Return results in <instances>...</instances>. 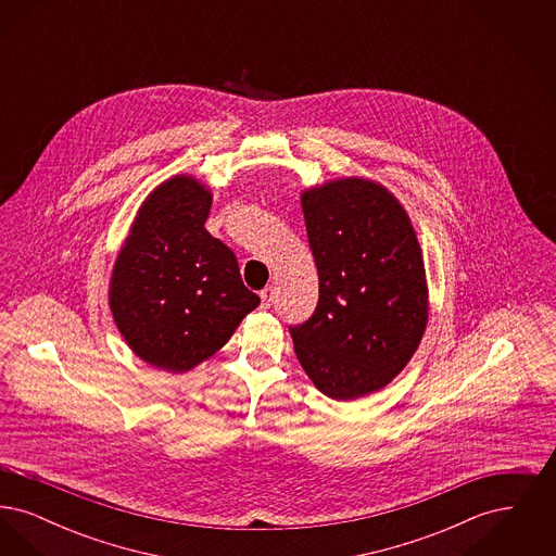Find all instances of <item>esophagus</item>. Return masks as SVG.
<instances>
[{"instance_id": "34e87169", "label": "esophagus", "mask_w": 556, "mask_h": 556, "mask_svg": "<svg viewBox=\"0 0 556 556\" xmlns=\"http://www.w3.org/2000/svg\"><path fill=\"white\" fill-rule=\"evenodd\" d=\"M273 298H275V288H273V286H266L265 290L261 291V300H263L261 308H270Z\"/></svg>"}]
</instances>
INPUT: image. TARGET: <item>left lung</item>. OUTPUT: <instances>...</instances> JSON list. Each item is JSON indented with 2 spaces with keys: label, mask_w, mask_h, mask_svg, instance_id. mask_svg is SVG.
<instances>
[{
  "label": "left lung",
  "mask_w": 556,
  "mask_h": 556,
  "mask_svg": "<svg viewBox=\"0 0 556 556\" xmlns=\"http://www.w3.org/2000/svg\"><path fill=\"white\" fill-rule=\"evenodd\" d=\"M317 263L313 317L290 327L318 392L356 400L386 388L421 344L429 302L424 254L404 206L370 179L302 191Z\"/></svg>",
  "instance_id": "1"
}]
</instances>
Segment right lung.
Wrapping results in <instances>:
<instances>
[{
    "mask_svg": "<svg viewBox=\"0 0 556 556\" xmlns=\"http://www.w3.org/2000/svg\"><path fill=\"white\" fill-rule=\"evenodd\" d=\"M211 189L191 175L160 184L141 204L110 277V311L148 365L186 372L229 342L261 298L236 254L204 223Z\"/></svg>",
    "mask_w": 556,
    "mask_h": 556,
    "instance_id": "1",
    "label": "right lung"
}]
</instances>
